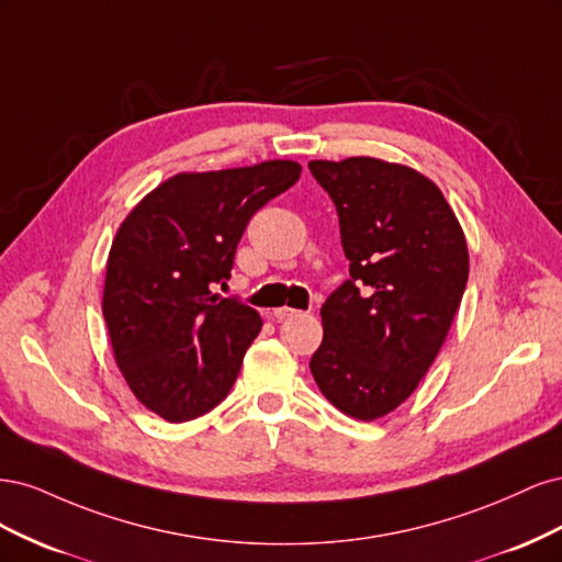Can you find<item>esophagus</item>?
Returning <instances> with one entry per match:
<instances>
[{
	"label": "esophagus",
	"mask_w": 562,
	"mask_h": 562,
	"mask_svg": "<svg viewBox=\"0 0 562 562\" xmlns=\"http://www.w3.org/2000/svg\"><path fill=\"white\" fill-rule=\"evenodd\" d=\"M297 314H300V312L293 310V307H279V310H274V318H277V321L293 318V316H297Z\"/></svg>",
	"instance_id": "34e87169"
}]
</instances>
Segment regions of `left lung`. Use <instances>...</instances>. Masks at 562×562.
Segmentation results:
<instances>
[{
	"label": "left lung",
	"mask_w": 562,
	"mask_h": 562,
	"mask_svg": "<svg viewBox=\"0 0 562 562\" xmlns=\"http://www.w3.org/2000/svg\"><path fill=\"white\" fill-rule=\"evenodd\" d=\"M333 199L349 279L321 307L312 375L337 411L372 422L413 394L443 347L469 250L443 192L372 157L310 161Z\"/></svg>",
	"instance_id": "8db88e82"
}]
</instances>
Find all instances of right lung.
<instances>
[{
	"label": "right lung",
	"instance_id": "obj_1",
	"mask_svg": "<svg viewBox=\"0 0 562 562\" xmlns=\"http://www.w3.org/2000/svg\"><path fill=\"white\" fill-rule=\"evenodd\" d=\"M295 161L178 173L119 227L105 271L103 316L114 361L147 411L166 422L225 401L260 314L211 283L229 279L248 220L300 180Z\"/></svg>",
	"mask_w": 562,
	"mask_h": 562
}]
</instances>
